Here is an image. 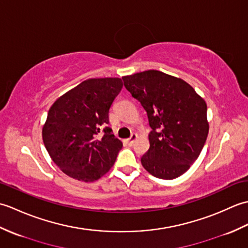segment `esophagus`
Here are the masks:
<instances>
[{"label":"esophagus","mask_w":248,"mask_h":248,"mask_svg":"<svg viewBox=\"0 0 248 248\" xmlns=\"http://www.w3.org/2000/svg\"><path fill=\"white\" fill-rule=\"evenodd\" d=\"M136 139H138V134L133 133L132 135L130 136V139H128V140H127V143H128L129 145H133V143H134V141L136 140Z\"/></svg>","instance_id":"obj_1"}]
</instances>
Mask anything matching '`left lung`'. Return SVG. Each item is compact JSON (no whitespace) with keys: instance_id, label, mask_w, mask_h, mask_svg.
<instances>
[{"instance_id":"left-lung-1","label":"left lung","mask_w":248,"mask_h":248,"mask_svg":"<svg viewBox=\"0 0 248 248\" xmlns=\"http://www.w3.org/2000/svg\"><path fill=\"white\" fill-rule=\"evenodd\" d=\"M148 116L149 150L140 162L152 176L171 180L197 160L209 132L207 104L181 78L157 70L123 78Z\"/></svg>"}]
</instances>
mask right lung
<instances>
[{
	"label": "right lung",
	"instance_id": "obj_1",
	"mask_svg": "<svg viewBox=\"0 0 248 248\" xmlns=\"http://www.w3.org/2000/svg\"><path fill=\"white\" fill-rule=\"evenodd\" d=\"M121 88L119 78H89L50 108L43 128L44 144L67 176L93 182L114 165L123 143L108 127V112Z\"/></svg>",
	"mask_w": 248,
	"mask_h": 248
}]
</instances>
